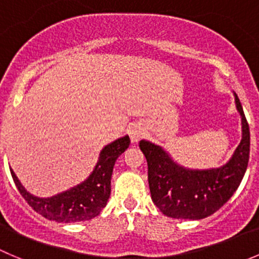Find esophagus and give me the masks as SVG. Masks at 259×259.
Masks as SVG:
<instances>
[{
	"mask_svg": "<svg viewBox=\"0 0 259 259\" xmlns=\"http://www.w3.org/2000/svg\"><path fill=\"white\" fill-rule=\"evenodd\" d=\"M141 135H142V132L140 131L137 127H132L131 130H130V137H131L132 142L139 141L140 137H141Z\"/></svg>",
	"mask_w": 259,
	"mask_h": 259,
	"instance_id": "34e87169",
	"label": "esophagus"
}]
</instances>
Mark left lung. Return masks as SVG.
Returning <instances> with one entry per match:
<instances>
[{"mask_svg":"<svg viewBox=\"0 0 259 259\" xmlns=\"http://www.w3.org/2000/svg\"><path fill=\"white\" fill-rule=\"evenodd\" d=\"M235 103L242 115L243 140L230 161L219 169L188 170L177 165L160 146L140 141L147 160L151 198L164 215L174 219L207 218L230 199L244 177L249 160V124L238 95Z\"/></svg>","mask_w":259,"mask_h":259,"instance_id":"obj_1","label":"left lung"}]
</instances>
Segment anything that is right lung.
Listing matches in <instances>:
<instances>
[{
    "instance_id": "add662e5",
    "label": "right lung",
    "mask_w": 259,
    "mask_h": 259,
    "mask_svg": "<svg viewBox=\"0 0 259 259\" xmlns=\"http://www.w3.org/2000/svg\"><path fill=\"white\" fill-rule=\"evenodd\" d=\"M130 137L124 136L105 146L100 152L99 161L94 171L83 183L51 198H38L31 196L24 189L12 169H10V171L24 199L34 211L46 219L57 223L90 220L99 215L100 211L107 205L110 196V178L113 166L117 157L130 146Z\"/></svg>"
}]
</instances>
